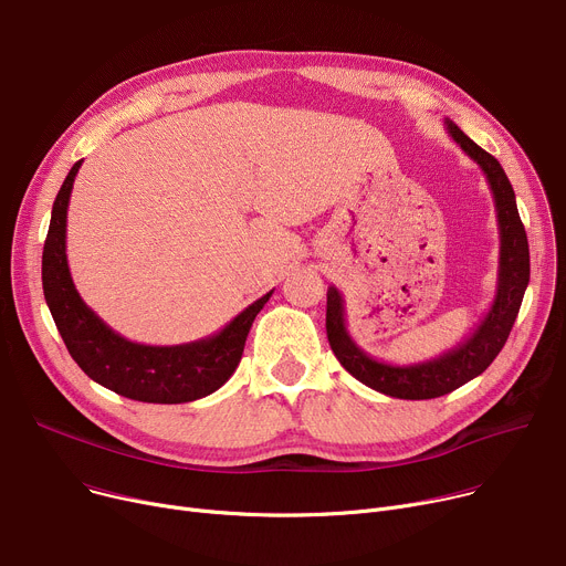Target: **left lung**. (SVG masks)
Wrapping results in <instances>:
<instances>
[{"instance_id": "obj_1", "label": "left lung", "mask_w": 566, "mask_h": 566, "mask_svg": "<svg viewBox=\"0 0 566 566\" xmlns=\"http://www.w3.org/2000/svg\"><path fill=\"white\" fill-rule=\"evenodd\" d=\"M450 138H453L464 155L471 157L484 172L489 188H492L499 234H501V252H499V284L494 303L475 329L458 344L434 359L419 364H387L373 359L366 350H361L346 327V307L344 295L336 286L327 289V314L325 327L332 353L342 366L357 378L361 385L380 391L391 398L402 400H428L439 398L450 391L460 389L469 380L478 378L486 366L496 359L503 350L510 329L521 310V300L525 286L531 282V252L528 237H525L523 222L518 218L514 188L501 168V164L475 145L455 123H443Z\"/></svg>"}]
</instances>
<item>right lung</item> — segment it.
<instances>
[{"mask_svg":"<svg viewBox=\"0 0 566 566\" xmlns=\"http://www.w3.org/2000/svg\"><path fill=\"white\" fill-rule=\"evenodd\" d=\"M80 168L82 161L70 168L54 200L43 248V293L67 353L91 380L132 400L177 405L213 394L232 378L252 321L273 291L254 300L220 332L200 342L145 346L120 336L84 303L67 269V205Z\"/></svg>","mask_w":566,"mask_h":566,"instance_id":"obj_1","label":"right lung"}]
</instances>
